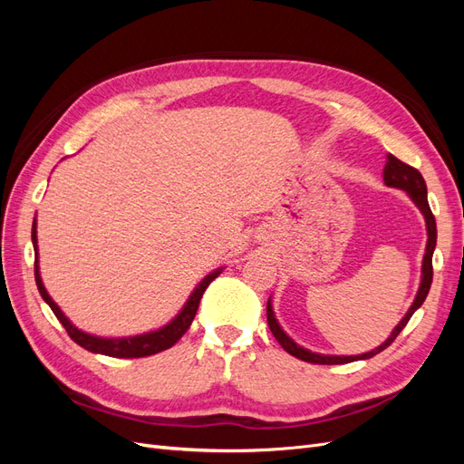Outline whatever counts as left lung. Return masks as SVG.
<instances>
[{"mask_svg": "<svg viewBox=\"0 0 464 464\" xmlns=\"http://www.w3.org/2000/svg\"><path fill=\"white\" fill-rule=\"evenodd\" d=\"M383 181L387 188H395L404 191L409 198L412 199V203L420 208V213L424 215L426 220V230H428V242H426V254L422 259V278H420V288L416 292V298L412 302V305L409 307V312L404 314V317L399 321V325L391 331V334L387 336V341L379 344L377 348L370 350V353H363V354H356V356H336V354H319V353H312V350H307L304 346H300L296 341L290 339V336L285 333V329L280 327L278 319L275 317L273 312V300L269 298L266 302V323H269V329L275 334V339L278 341V344L283 346L288 354H292L294 358H300L304 362H312V363H348V362H356V360H368L373 358L375 354L382 353L385 350L392 341L397 339V334L404 329L406 323L412 317V314L418 310L420 305L424 304L430 286H431V278H433V266H431V256H433V249H435V242H438V227H435V218L431 215V208L428 203V188H426V181L420 174L416 168L409 166L401 162L397 157H392V154H387V162L383 168Z\"/></svg>", "mask_w": 464, "mask_h": 464, "instance_id": "left-lung-1", "label": "left lung"}]
</instances>
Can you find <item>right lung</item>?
I'll use <instances>...</instances> for the list:
<instances>
[{"label":"right lung","mask_w":464,"mask_h":464,"mask_svg":"<svg viewBox=\"0 0 464 464\" xmlns=\"http://www.w3.org/2000/svg\"><path fill=\"white\" fill-rule=\"evenodd\" d=\"M33 246H34V278H36V286H38L42 300H44L52 307L53 315L60 319V323L65 327L67 334L72 336V339L79 346L89 350V353L104 354V356H111V358H143V356H150V354H159V353H162V350H168L170 346H174L181 339V336H184V333L189 329L195 314H198V307H199L203 292L224 269V266H218V269L210 271L207 276H203L201 283L195 286L193 292L189 294L188 302L178 312V315L172 321H168L166 325H162L160 329H154V331H149V333H143V334L108 339V336L91 334V333H85L82 329L75 327L73 323L67 319V315L62 312V307L52 300V296L48 294L44 283H42V276H40L36 217L33 220Z\"/></svg>","instance_id":"right-lung-1"}]
</instances>
